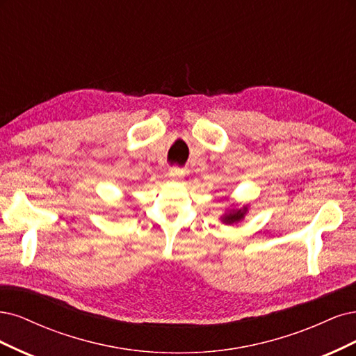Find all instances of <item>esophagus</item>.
Listing matches in <instances>:
<instances>
[{
	"mask_svg": "<svg viewBox=\"0 0 356 356\" xmlns=\"http://www.w3.org/2000/svg\"><path fill=\"white\" fill-rule=\"evenodd\" d=\"M168 176L173 181H181L183 176H185V171L180 170V168H170Z\"/></svg>",
	"mask_w": 356,
	"mask_h": 356,
	"instance_id": "1",
	"label": "esophagus"
}]
</instances>
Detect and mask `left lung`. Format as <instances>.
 <instances>
[{"label": "left lung", "mask_w": 356, "mask_h": 356, "mask_svg": "<svg viewBox=\"0 0 356 356\" xmlns=\"http://www.w3.org/2000/svg\"><path fill=\"white\" fill-rule=\"evenodd\" d=\"M247 213H248V204H244V205L232 204L231 207L226 209V211L220 216V220L225 225H236L241 220H244Z\"/></svg>", "instance_id": "8db88e82"}]
</instances>
